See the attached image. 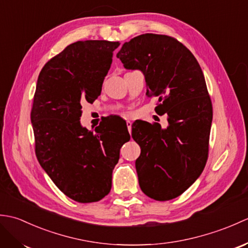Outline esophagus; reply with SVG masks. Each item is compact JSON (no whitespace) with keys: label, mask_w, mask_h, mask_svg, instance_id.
I'll return each mask as SVG.
<instances>
[{"label":"esophagus","mask_w":248,"mask_h":248,"mask_svg":"<svg viewBox=\"0 0 248 248\" xmlns=\"http://www.w3.org/2000/svg\"><path fill=\"white\" fill-rule=\"evenodd\" d=\"M127 127H128L129 132L131 133V130H132V123H131L130 120H127Z\"/></svg>","instance_id":"34e87169"}]
</instances>
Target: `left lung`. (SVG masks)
<instances>
[{
  "label": "left lung",
  "mask_w": 248,
  "mask_h": 248,
  "mask_svg": "<svg viewBox=\"0 0 248 248\" xmlns=\"http://www.w3.org/2000/svg\"><path fill=\"white\" fill-rule=\"evenodd\" d=\"M117 57L127 69L143 71L147 97L155 112L167 115L168 127L140 121L132 138L140 147L135 162L147 196L165 202L186 192L208 160L212 102L197 60L173 37L143 34L124 43Z\"/></svg>",
  "instance_id": "1"
}]
</instances>
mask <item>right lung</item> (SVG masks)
I'll use <instances>...</instances> for the list:
<instances>
[{"mask_svg": "<svg viewBox=\"0 0 248 248\" xmlns=\"http://www.w3.org/2000/svg\"><path fill=\"white\" fill-rule=\"evenodd\" d=\"M119 45L77 41L52 57L37 81L31 110L37 160L55 186L78 202H99L109 193L119 150L130 140L128 129L114 131L109 120L94 131L80 124L82 104L100 96Z\"/></svg>", "mask_w": 248, "mask_h": 248, "instance_id": "add662e5", "label": "right lung"}]
</instances>
